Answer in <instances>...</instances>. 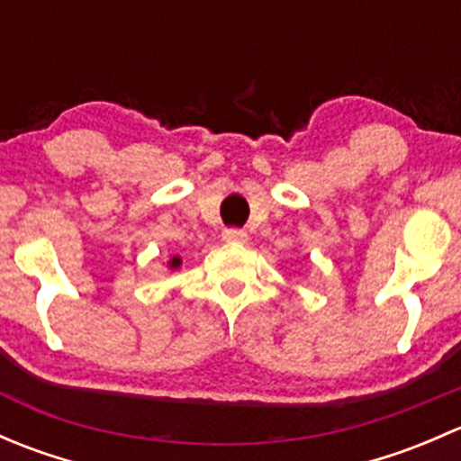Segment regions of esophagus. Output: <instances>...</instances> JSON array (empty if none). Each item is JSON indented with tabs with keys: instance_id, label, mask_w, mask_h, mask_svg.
Wrapping results in <instances>:
<instances>
[{
	"instance_id": "esophagus-1",
	"label": "esophagus",
	"mask_w": 461,
	"mask_h": 461,
	"mask_svg": "<svg viewBox=\"0 0 461 461\" xmlns=\"http://www.w3.org/2000/svg\"><path fill=\"white\" fill-rule=\"evenodd\" d=\"M222 240H227V243H248V231L239 230V227H230V230L222 231Z\"/></svg>"
}]
</instances>
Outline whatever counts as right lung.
I'll return each mask as SVG.
<instances>
[{
    "label": "right lung",
    "mask_w": 461,
    "mask_h": 461,
    "mask_svg": "<svg viewBox=\"0 0 461 461\" xmlns=\"http://www.w3.org/2000/svg\"><path fill=\"white\" fill-rule=\"evenodd\" d=\"M178 265H180V258L178 257L171 258V267H178Z\"/></svg>",
    "instance_id": "right-lung-1"
}]
</instances>
